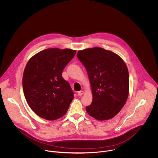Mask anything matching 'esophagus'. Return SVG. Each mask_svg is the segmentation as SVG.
<instances>
[{
	"label": "esophagus",
	"mask_w": 158,
	"mask_h": 158,
	"mask_svg": "<svg viewBox=\"0 0 158 158\" xmlns=\"http://www.w3.org/2000/svg\"><path fill=\"white\" fill-rule=\"evenodd\" d=\"M83 94H84V92H83V90H80V91H79V92H78V96H81Z\"/></svg>",
	"instance_id": "1"
}]
</instances>
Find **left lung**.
<instances>
[{
	"label": "left lung",
	"instance_id": "1",
	"mask_svg": "<svg viewBox=\"0 0 158 158\" xmlns=\"http://www.w3.org/2000/svg\"><path fill=\"white\" fill-rule=\"evenodd\" d=\"M77 56L86 68L92 92L86 112L98 120H108L125 105L129 93V74L123 60L100 47L79 50Z\"/></svg>",
	"mask_w": 158,
	"mask_h": 158
}]
</instances>
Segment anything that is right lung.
<instances>
[{
	"instance_id": "obj_1",
	"label": "right lung",
	"mask_w": 158,
	"mask_h": 158,
	"mask_svg": "<svg viewBox=\"0 0 158 158\" xmlns=\"http://www.w3.org/2000/svg\"><path fill=\"white\" fill-rule=\"evenodd\" d=\"M76 50L48 48L35 55L23 73L24 95L30 108L40 117L54 120L68 111L74 92L62 77Z\"/></svg>"
}]
</instances>
